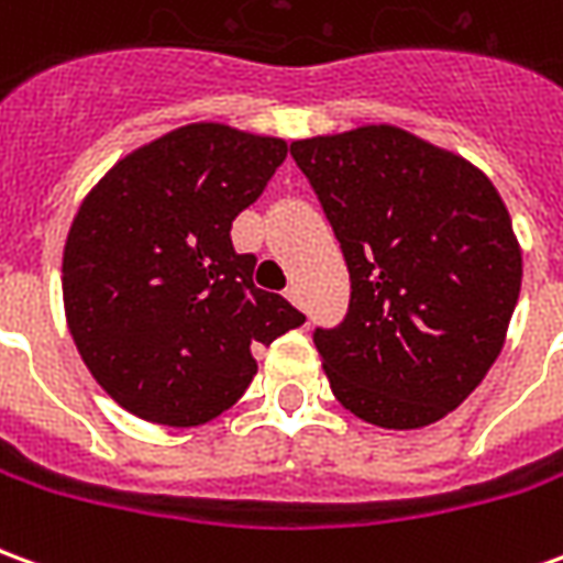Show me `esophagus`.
I'll return each mask as SVG.
<instances>
[{
  "mask_svg": "<svg viewBox=\"0 0 563 563\" xmlns=\"http://www.w3.org/2000/svg\"><path fill=\"white\" fill-rule=\"evenodd\" d=\"M286 298H289L295 307H301V310H305V295H301L298 286H289V289H286Z\"/></svg>",
  "mask_w": 563,
  "mask_h": 563,
  "instance_id": "obj_1",
  "label": "esophagus"
}]
</instances>
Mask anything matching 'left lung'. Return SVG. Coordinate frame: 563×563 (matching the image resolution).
Here are the masks:
<instances>
[{
	"label": "left lung",
	"instance_id": "obj_1",
	"mask_svg": "<svg viewBox=\"0 0 563 563\" xmlns=\"http://www.w3.org/2000/svg\"><path fill=\"white\" fill-rule=\"evenodd\" d=\"M350 268V313L317 329L334 398L379 428L452 413L504 350L521 246L495 184L407 129L292 141Z\"/></svg>",
	"mask_w": 563,
	"mask_h": 563
}]
</instances>
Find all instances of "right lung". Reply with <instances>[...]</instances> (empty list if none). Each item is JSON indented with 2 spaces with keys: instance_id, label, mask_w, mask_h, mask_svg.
Returning a JSON list of instances; mask_svg holds the SVG:
<instances>
[{
  "instance_id": "1",
  "label": "right lung",
  "mask_w": 563,
  "mask_h": 563,
  "mask_svg": "<svg viewBox=\"0 0 563 563\" xmlns=\"http://www.w3.org/2000/svg\"><path fill=\"white\" fill-rule=\"evenodd\" d=\"M286 141L189 123L132 150L80 201L63 250L71 341L96 383L147 422L192 428L225 413L256 377V343L305 322L256 289L234 253Z\"/></svg>"
}]
</instances>
